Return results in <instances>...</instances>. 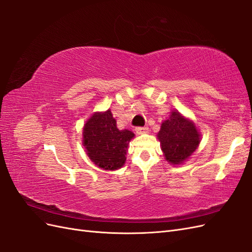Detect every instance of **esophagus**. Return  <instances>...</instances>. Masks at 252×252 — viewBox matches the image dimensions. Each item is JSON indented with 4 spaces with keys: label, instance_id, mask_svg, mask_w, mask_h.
Instances as JSON below:
<instances>
[{
    "label": "esophagus",
    "instance_id": "1",
    "mask_svg": "<svg viewBox=\"0 0 252 252\" xmlns=\"http://www.w3.org/2000/svg\"><path fill=\"white\" fill-rule=\"evenodd\" d=\"M135 131L139 134H144V133H147L149 131V128L148 127H136Z\"/></svg>",
    "mask_w": 252,
    "mask_h": 252
}]
</instances>
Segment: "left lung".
Masks as SVG:
<instances>
[{
  "mask_svg": "<svg viewBox=\"0 0 252 252\" xmlns=\"http://www.w3.org/2000/svg\"><path fill=\"white\" fill-rule=\"evenodd\" d=\"M158 139L166 159L173 165L184 162L200 144V134L194 124L179 111H172L169 120L163 122Z\"/></svg>",
  "mask_w": 252,
  "mask_h": 252,
  "instance_id": "1",
  "label": "left lung"
}]
</instances>
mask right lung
Instances as JSON below:
<instances>
[{
	"instance_id": "obj_1",
	"label": "right lung",
	"mask_w": 252,
	"mask_h": 252,
	"mask_svg": "<svg viewBox=\"0 0 252 252\" xmlns=\"http://www.w3.org/2000/svg\"><path fill=\"white\" fill-rule=\"evenodd\" d=\"M84 146L88 157L104 169L121 168L126 159L128 143L134 134L124 129L120 130L110 110L94 113L84 126Z\"/></svg>"
}]
</instances>
